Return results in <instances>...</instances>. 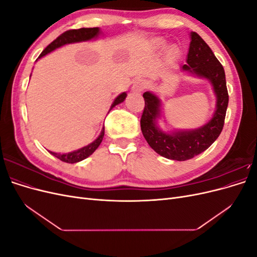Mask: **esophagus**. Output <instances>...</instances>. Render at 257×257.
Returning <instances> with one entry per match:
<instances>
[{"label":"esophagus","instance_id":"obj_1","mask_svg":"<svg viewBox=\"0 0 257 257\" xmlns=\"http://www.w3.org/2000/svg\"><path fill=\"white\" fill-rule=\"evenodd\" d=\"M146 88V81L144 79H137L132 87L133 92H142Z\"/></svg>","mask_w":257,"mask_h":257}]
</instances>
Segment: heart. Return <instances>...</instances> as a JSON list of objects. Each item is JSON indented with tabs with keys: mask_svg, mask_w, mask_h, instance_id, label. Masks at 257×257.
I'll return each instance as SVG.
<instances>
[{
	"mask_svg": "<svg viewBox=\"0 0 257 257\" xmlns=\"http://www.w3.org/2000/svg\"><path fill=\"white\" fill-rule=\"evenodd\" d=\"M178 54V49L176 47H174V46H172V47H169L167 49V56L169 58H175Z\"/></svg>",
	"mask_w": 257,
	"mask_h": 257,
	"instance_id": "b5f03b06",
	"label": "heart"
}]
</instances>
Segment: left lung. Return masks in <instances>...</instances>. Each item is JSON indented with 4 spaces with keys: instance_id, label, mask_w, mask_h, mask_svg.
<instances>
[{
    "instance_id": "1",
    "label": "left lung",
    "mask_w": 257,
    "mask_h": 257,
    "mask_svg": "<svg viewBox=\"0 0 257 257\" xmlns=\"http://www.w3.org/2000/svg\"><path fill=\"white\" fill-rule=\"evenodd\" d=\"M183 72L208 79L216 96L215 111L211 120L196 130L163 132L158 126L161 99L154 93H144L145 108L141 127L147 143L158 154L175 161H186L207 150L220 136L228 106V92L222 64L206 42L196 32H191V43Z\"/></svg>"
}]
</instances>
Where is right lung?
<instances>
[{
	"label": "right lung",
	"mask_w": 257,
	"mask_h": 257,
	"mask_svg": "<svg viewBox=\"0 0 257 257\" xmlns=\"http://www.w3.org/2000/svg\"><path fill=\"white\" fill-rule=\"evenodd\" d=\"M99 35V29L98 28H81L78 30H69L64 32L63 34H61L59 37H57L51 44H49L47 47L45 48V50L40 54L38 59H41L42 57L46 56L47 53H50L51 51L56 50L57 48L62 47V46L67 45V44H73V43H79V42H87V41H91L93 38H96ZM126 93L123 92L121 93L120 95H118L115 97V99L113 100V103L111 104L110 109L114 106H116L118 104L122 103L124 99L126 97ZM109 109V110H110ZM105 134V128L103 127L102 132H100L99 136L95 139L94 142L91 143L90 145L85 146L83 148H80V149L73 151V152H68V153H56V152H51L49 151L53 157L58 158L59 160H61L62 162L65 163H71V164H74V163L80 162L84 159H87L88 157L94 152L98 146L100 145L103 141V137Z\"/></svg>",
	"instance_id": "1"
}]
</instances>
